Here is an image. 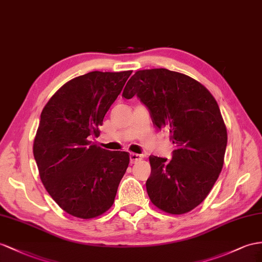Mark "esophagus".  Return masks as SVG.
Returning a JSON list of instances; mask_svg holds the SVG:
<instances>
[{"label": "esophagus", "mask_w": 262, "mask_h": 262, "mask_svg": "<svg viewBox=\"0 0 262 262\" xmlns=\"http://www.w3.org/2000/svg\"><path fill=\"white\" fill-rule=\"evenodd\" d=\"M129 159H130V163L132 164H135L137 162H139V160L143 159V156L139 155V154H135V152H132L129 155Z\"/></svg>", "instance_id": "esophagus-1"}]
</instances>
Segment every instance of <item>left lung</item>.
Here are the masks:
<instances>
[{
    "instance_id": "left-lung-1",
    "label": "left lung",
    "mask_w": 262,
    "mask_h": 262,
    "mask_svg": "<svg viewBox=\"0 0 262 262\" xmlns=\"http://www.w3.org/2000/svg\"><path fill=\"white\" fill-rule=\"evenodd\" d=\"M134 96L175 144L170 160L149 156L147 193L167 213L188 212L205 200L224 166L228 137L216 99L196 79L166 69L137 71L123 92Z\"/></svg>"
}]
</instances>
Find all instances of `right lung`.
<instances>
[{
    "instance_id": "right-lung-1",
    "label": "right lung",
    "mask_w": 262,
    "mask_h": 262,
    "mask_svg": "<svg viewBox=\"0 0 262 262\" xmlns=\"http://www.w3.org/2000/svg\"><path fill=\"white\" fill-rule=\"evenodd\" d=\"M132 71L91 72L64 84L45 105L33 144L50 196L74 217L91 219L113 206L129 154L91 142Z\"/></svg>"
}]
</instances>
